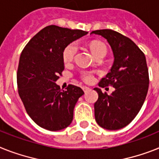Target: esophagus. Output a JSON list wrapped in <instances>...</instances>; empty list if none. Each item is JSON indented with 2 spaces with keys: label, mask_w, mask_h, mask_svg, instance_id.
Returning a JSON list of instances; mask_svg holds the SVG:
<instances>
[{
  "label": "esophagus",
  "mask_w": 159,
  "mask_h": 159,
  "mask_svg": "<svg viewBox=\"0 0 159 159\" xmlns=\"http://www.w3.org/2000/svg\"><path fill=\"white\" fill-rule=\"evenodd\" d=\"M82 89H83V90H84V93H87V92H89V90H90V89H89V87H86V86H84Z\"/></svg>",
  "instance_id": "1"
}]
</instances>
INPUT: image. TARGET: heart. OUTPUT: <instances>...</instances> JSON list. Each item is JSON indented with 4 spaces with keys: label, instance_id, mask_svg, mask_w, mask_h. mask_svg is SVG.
<instances>
[{
    "label": "heart",
    "instance_id": "obj_1",
    "mask_svg": "<svg viewBox=\"0 0 159 159\" xmlns=\"http://www.w3.org/2000/svg\"><path fill=\"white\" fill-rule=\"evenodd\" d=\"M90 49H91L93 54L96 57H105L107 53V48L103 43L99 41L93 42L90 44ZM77 52V45L75 43H71V44H68L67 46L66 47L63 49L62 52V59L63 61L66 64L70 63L73 61V59L75 57V55ZM83 80L87 83H90L93 80V75L90 72H83L81 75Z\"/></svg>",
    "mask_w": 159,
    "mask_h": 159
}]
</instances>
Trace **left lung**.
Returning a JSON list of instances; mask_svg holds the SVG:
<instances>
[{
  "mask_svg": "<svg viewBox=\"0 0 159 159\" xmlns=\"http://www.w3.org/2000/svg\"><path fill=\"white\" fill-rule=\"evenodd\" d=\"M91 34L104 37L115 57L111 72L98 85H112L115 90L108 95L99 88L94 89L98 93L94 104L95 119L105 129H120L135 119L147 95L149 80L145 56L132 40L117 31L102 29Z\"/></svg>",
  "mask_w": 159,
  "mask_h": 159,
  "instance_id": "8db88e82",
  "label": "left lung"
}]
</instances>
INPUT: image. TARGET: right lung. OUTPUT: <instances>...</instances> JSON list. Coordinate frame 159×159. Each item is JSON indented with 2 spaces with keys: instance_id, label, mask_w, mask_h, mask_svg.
I'll use <instances>...</instances> for the list:
<instances>
[{
  "instance_id": "obj_1",
  "label": "right lung",
  "mask_w": 159,
  "mask_h": 159,
  "mask_svg": "<svg viewBox=\"0 0 159 159\" xmlns=\"http://www.w3.org/2000/svg\"><path fill=\"white\" fill-rule=\"evenodd\" d=\"M87 34L50 25L34 35L21 53L18 94L31 119L44 129H64L73 120L75 106L84 93L72 84L61 91L56 81L64 70L63 49Z\"/></svg>"
}]
</instances>
